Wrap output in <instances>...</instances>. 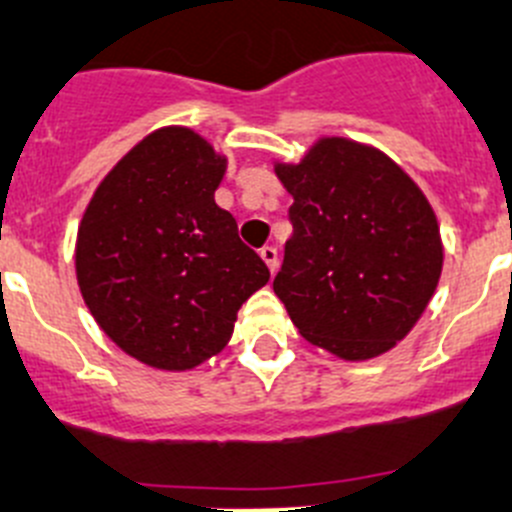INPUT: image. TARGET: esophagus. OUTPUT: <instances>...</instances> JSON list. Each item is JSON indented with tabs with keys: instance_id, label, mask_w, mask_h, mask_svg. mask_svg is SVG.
<instances>
[{
	"instance_id": "obj_1",
	"label": "esophagus",
	"mask_w": 512,
	"mask_h": 512,
	"mask_svg": "<svg viewBox=\"0 0 512 512\" xmlns=\"http://www.w3.org/2000/svg\"><path fill=\"white\" fill-rule=\"evenodd\" d=\"M259 253H261V259L266 261V266H269L271 274H274L276 266H279V251H276L274 246H264Z\"/></svg>"
}]
</instances>
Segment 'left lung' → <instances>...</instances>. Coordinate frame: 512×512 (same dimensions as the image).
I'll list each match as a JSON object with an SVG mask.
<instances>
[{
    "label": "left lung",
    "instance_id": "obj_1",
    "mask_svg": "<svg viewBox=\"0 0 512 512\" xmlns=\"http://www.w3.org/2000/svg\"><path fill=\"white\" fill-rule=\"evenodd\" d=\"M292 192V238L276 297L304 340L337 358L386 353L429 304L442 274L437 215L378 149L322 139L299 164H276Z\"/></svg>",
    "mask_w": 512,
    "mask_h": 512
}]
</instances>
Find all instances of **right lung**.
<instances>
[{
  "label": "right lung",
  "instance_id": "1",
  "mask_svg": "<svg viewBox=\"0 0 512 512\" xmlns=\"http://www.w3.org/2000/svg\"><path fill=\"white\" fill-rule=\"evenodd\" d=\"M225 159L195 131L149 134L98 185L78 228L75 274L101 330L152 368L220 353L269 269L215 205Z\"/></svg>",
  "mask_w": 512,
  "mask_h": 512
}]
</instances>
